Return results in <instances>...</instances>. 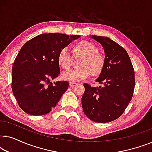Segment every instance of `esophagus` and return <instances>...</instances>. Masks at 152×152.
I'll return each instance as SVG.
<instances>
[{
	"instance_id": "obj_1",
	"label": "esophagus",
	"mask_w": 152,
	"mask_h": 152,
	"mask_svg": "<svg viewBox=\"0 0 152 152\" xmlns=\"http://www.w3.org/2000/svg\"><path fill=\"white\" fill-rule=\"evenodd\" d=\"M76 85H77V83H75V82H70L69 83V86L70 87H74V86H75Z\"/></svg>"
}]
</instances>
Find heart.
Listing matches in <instances>:
<instances>
[{"label": "heart", "mask_w": 152, "mask_h": 152, "mask_svg": "<svg viewBox=\"0 0 152 152\" xmlns=\"http://www.w3.org/2000/svg\"><path fill=\"white\" fill-rule=\"evenodd\" d=\"M98 51V48L88 41L82 40L75 44L71 52L75 59L81 58L77 64L80 68L64 72L62 79L75 82L88 78L90 75L92 77L99 76L104 69L105 57ZM57 63L64 70L71 67L72 57L65 49L61 50L58 54Z\"/></svg>", "instance_id": "b5f03b06"}]
</instances>
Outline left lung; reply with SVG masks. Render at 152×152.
Segmentation results:
<instances>
[{
  "label": "left lung",
  "instance_id": "1",
  "mask_svg": "<svg viewBox=\"0 0 152 152\" xmlns=\"http://www.w3.org/2000/svg\"><path fill=\"white\" fill-rule=\"evenodd\" d=\"M91 37L102 45L105 67L96 82L102 84L91 87L84 84L82 105L85 115L92 121H113L124 113L134 94V67L125 49L107 37Z\"/></svg>",
  "mask_w": 152,
  "mask_h": 152
}]
</instances>
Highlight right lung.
Here are the masks:
<instances>
[{
	"label": "right lung",
	"mask_w": 152,
	"mask_h": 152,
	"mask_svg": "<svg viewBox=\"0 0 152 152\" xmlns=\"http://www.w3.org/2000/svg\"><path fill=\"white\" fill-rule=\"evenodd\" d=\"M80 35L49 33L34 37L23 45L12 70V89L23 111L32 115L48 113L68 88V82L54 80L60 73L59 51Z\"/></svg>",
	"instance_id": "obj_1"
}]
</instances>
